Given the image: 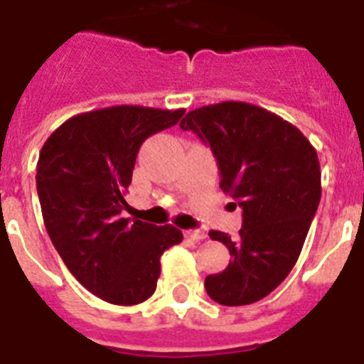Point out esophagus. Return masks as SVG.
Returning <instances> with one entry per match:
<instances>
[{
  "label": "esophagus",
  "instance_id": "obj_1",
  "mask_svg": "<svg viewBox=\"0 0 364 364\" xmlns=\"http://www.w3.org/2000/svg\"><path fill=\"white\" fill-rule=\"evenodd\" d=\"M184 237L188 238V240H196V242H199V240H205L206 235L203 231H199V229H188V231H184Z\"/></svg>",
  "mask_w": 364,
  "mask_h": 364
}]
</instances>
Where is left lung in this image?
I'll return each mask as SVG.
<instances>
[{"mask_svg":"<svg viewBox=\"0 0 364 364\" xmlns=\"http://www.w3.org/2000/svg\"><path fill=\"white\" fill-rule=\"evenodd\" d=\"M180 127L210 146L220 188L242 206L237 237L208 232L228 246L231 261L223 272L206 276V293L223 306L261 301L286 280L301 255L321 199L318 152L293 124L242 101L190 110Z\"/></svg>","mask_w":364,"mask_h":364,"instance_id":"left-lung-1","label":"left lung"}]
</instances>
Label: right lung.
Returning a JSON list of instances; mask_svg holds the SVG:
<instances>
[{
    "label": "right lung",
    "instance_id": "obj_1",
    "mask_svg": "<svg viewBox=\"0 0 364 364\" xmlns=\"http://www.w3.org/2000/svg\"><path fill=\"white\" fill-rule=\"evenodd\" d=\"M184 109L116 105L65 120L41 148L37 193L54 248L88 291L110 304L150 299L161 255L182 242L174 225L122 218L136 152Z\"/></svg>",
    "mask_w": 364,
    "mask_h": 364
}]
</instances>
